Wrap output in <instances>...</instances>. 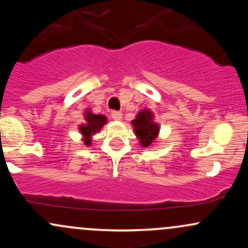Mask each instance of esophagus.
Listing matches in <instances>:
<instances>
[{
    "mask_svg": "<svg viewBox=\"0 0 248 248\" xmlns=\"http://www.w3.org/2000/svg\"><path fill=\"white\" fill-rule=\"evenodd\" d=\"M110 115H112V118L114 120H121L122 119V112H120V110H113Z\"/></svg>",
    "mask_w": 248,
    "mask_h": 248,
    "instance_id": "esophagus-1",
    "label": "esophagus"
}]
</instances>
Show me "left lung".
Masks as SVG:
<instances>
[{"mask_svg": "<svg viewBox=\"0 0 248 248\" xmlns=\"http://www.w3.org/2000/svg\"><path fill=\"white\" fill-rule=\"evenodd\" d=\"M133 126L135 128V134L140 139L141 144L143 147H148L155 141L160 128L155 122H153V114L148 109L142 110L133 120Z\"/></svg>", "mask_w": 248, "mask_h": 248, "instance_id": "1", "label": "left lung"}]
</instances>
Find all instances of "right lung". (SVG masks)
<instances>
[{
  "label": "right lung",
  "mask_w": 248,
  "mask_h": 248,
  "mask_svg": "<svg viewBox=\"0 0 248 248\" xmlns=\"http://www.w3.org/2000/svg\"><path fill=\"white\" fill-rule=\"evenodd\" d=\"M85 119H86V124L80 126V132L82 135L86 138L85 139V143L88 146V144L91 143L90 136L92 135V134L99 132V130L101 129V127L106 124V116L101 114L94 115L91 112H86Z\"/></svg>",
  "instance_id": "1"
}]
</instances>
